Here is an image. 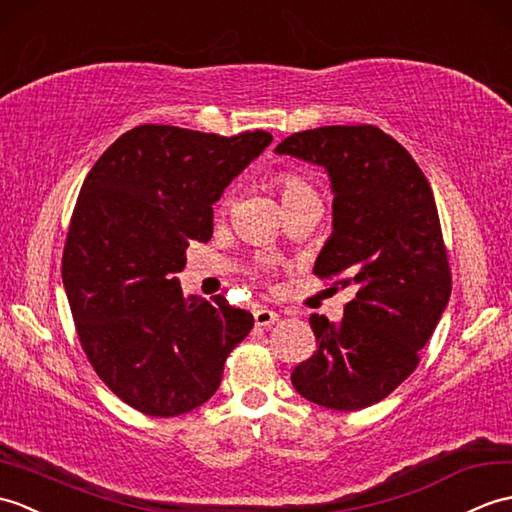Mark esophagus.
<instances>
[{"label":"esophagus","instance_id":"obj_1","mask_svg":"<svg viewBox=\"0 0 512 512\" xmlns=\"http://www.w3.org/2000/svg\"><path fill=\"white\" fill-rule=\"evenodd\" d=\"M278 320H280V315H278L276 311L265 309V306H260V309L254 311V322H256V326L269 328V326H274Z\"/></svg>","mask_w":512,"mask_h":512}]
</instances>
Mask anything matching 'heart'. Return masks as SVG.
<instances>
[{"instance_id": "b5f03b06", "label": "heart", "mask_w": 512, "mask_h": 512, "mask_svg": "<svg viewBox=\"0 0 512 512\" xmlns=\"http://www.w3.org/2000/svg\"><path fill=\"white\" fill-rule=\"evenodd\" d=\"M274 184L280 190V197L285 201V206L295 201H306V199H317L315 188L309 184V179H304L300 173L295 170H278L274 175ZM232 206V195H225L221 201V210H230ZM267 265V263H263Z\"/></svg>"}]
</instances>
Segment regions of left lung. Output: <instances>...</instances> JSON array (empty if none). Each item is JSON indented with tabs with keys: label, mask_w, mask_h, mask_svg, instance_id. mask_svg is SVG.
I'll return each mask as SVG.
<instances>
[{
	"label": "left lung",
	"mask_w": 512,
	"mask_h": 512,
	"mask_svg": "<svg viewBox=\"0 0 512 512\" xmlns=\"http://www.w3.org/2000/svg\"><path fill=\"white\" fill-rule=\"evenodd\" d=\"M278 153L324 166L333 236L313 274L350 287L344 317L311 315L317 348L291 383L306 401L355 412L410 377L451 295V267L434 192L414 157L372 124L293 133Z\"/></svg>",
	"instance_id": "1"
}]
</instances>
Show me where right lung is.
Masks as SVG:
<instances>
[{"instance_id":"1","label":"right lung","mask_w":512,"mask_h":512,"mask_svg":"<svg viewBox=\"0 0 512 512\" xmlns=\"http://www.w3.org/2000/svg\"><path fill=\"white\" fill-rule=\"evenodd\" d=\"M274 140L142 124L83 181L63 247V287L78 342L133 410L170 418L206 403L254 315L223 295L186 300V247L212 238V203Z\"/></svg>"}]
</instances>
